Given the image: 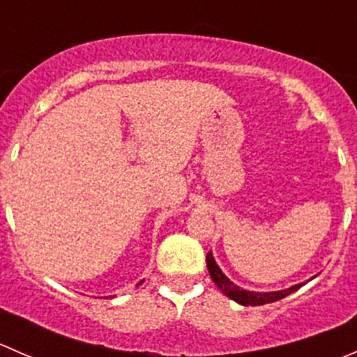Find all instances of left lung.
Masks as SVG:
<instances>
[{
  "instance_id": "obj_1",
  "label": "left lung",
  "mask_w": 357,
  "mask_h": 357,
  "mask_svg": "<svg viewBox=\"0 0 357 357\" xmlns=\"http://www.w3.org/2000/svg\"><path fill=\"white\" fill-rule=\"evenodd\" d=\"M205 261H207V269L212 282L221 289L222 294H226L229 298H233V301H236L242 305L269 304V302H275V301H280V298L287 297V295H290L291 291L298 290L302 287V283H298V285H294L290 287V289L280 290V291H264V294H261V291H248V290L240 289V287H236L235 283L229 282V280L226 278L225 273H222L221 269H219V266L215 264L211 252L207 254V259H205Z\"/></svg>"
}]
</instances>
